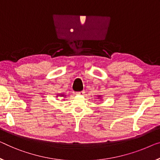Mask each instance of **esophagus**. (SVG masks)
<instances>
[{
  "mask_svg": "<svg viewBox=\"0 0 160 160\" xmlns=\"http://www.w3.org/2000/svg\"><path fill=\"white\" fill-rule=\"evenodd\" d=\"M85 93V91H80V92H76V94L79 95H82Z\"/></svg>",
  "mask_w": 160,
  "mask_h": 160,
  "instance_id": "34e87169",
  "label": "esophagus"
}]
</instances>
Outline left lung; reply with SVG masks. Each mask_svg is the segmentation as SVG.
<instances>
[{
  "instance_id": "obj_1",
  "label": "left lung",
  "mask_w": 160,
  "mask_h": 160,
  "mask_svg": "<svg viewBox=\"0 0 160 160\" xmlns=\"http://www.w3.org/2000/svg\"><path fill=\"white\" fill-rule=\"evenodd\" d=\"M97 97H98V99L102 100V95H98Z\"/></svg>"
}]
</instances>
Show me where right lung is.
<instances>
[{
	"label": "right lung",
	"instance_id": "add662e5",
	"mask_svg": "<svg viewBox=\"0 0 160 160\" xmlns=\"http://www.w3.org/2000/svg\"><path fill=\"white\" fill-rule=\"evenodd\" d=\"M65 94H57V97H65Z\"/></svg>",
	"mask_w": 160,
	"mask_h": 160
}]
</instances>
